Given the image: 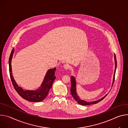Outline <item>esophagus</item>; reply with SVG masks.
<instances>
[{
    "instance_id": "obj_1",
    "label": "esophagus",
    "mask_w": 128,
    "mask_h": 128,
    "mask_svg": "<svg viewBox=\"0 0 128 128\" xmlns=\"http://www.w3.org/2000/svg\"><path fill=\"white\" fill-rule=\"evenodd\" d=\"M64 67L65 70H68V69H69L70 68V65L68 64H64Z\"/></svg>"
}]
</instances>
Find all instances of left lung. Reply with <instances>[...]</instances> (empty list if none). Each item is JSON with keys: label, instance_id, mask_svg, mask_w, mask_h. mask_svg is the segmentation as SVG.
Segmentation results:
<instances>
[{"label": "left lung", "instance_id": "obj_1", "mask_svg": "<svg viewBox=\"0 0 128 128\" xmlns=\"http://www.w3.org/2000/svg\"><path fill=\"white\" fill-rule=\"evenodd\" d=\"M114 61H115V69H114V75H113V81H112V86H113V84L114 83V78H115V74H116V70L117 68V62H116V56L115 54H114ZM70 81H71V88H70V93H71L72 96H73V98L75 99V101L79 104L82 105H91V104H95L101 101L103 99H104L106 96L107 95L106 94L105 96H104L103 97H102L101 98L99 99V100H98L96 101H92V102H87L86 101H84L83 100H81V99L79 97L78 95L77 94V91H76V81L75 78L73 76H72L71 77H70Z\"/></svg>", "mask_w": 128, "mask_h": 128}]
</instances>
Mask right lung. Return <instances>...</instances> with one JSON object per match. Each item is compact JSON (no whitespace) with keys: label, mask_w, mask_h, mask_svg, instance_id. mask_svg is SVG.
<instances>
[{"label":"right lung","mask_w":128,"mask_h":128,"mask_svg":"<svg viewBox=\"0 0 128 128\" xmlns=\"http://www.w3.org/2000/svg\"><path fill=\"white\" fill-rule=\"evenodd\" d=\"M14 52V48L12 49L10 54L8 63L10 77L14 88H15L18 94L22 98L27 101L34 102H39L43 101L47 96L49 90L52 86L53 81L56 78L55 76L56 68L49 69L47 70L42 83L41 84L40 88H38V89L34 90H23L22 88L19 86L12 76L11 62Z\"/></svg>","instance_id":"right-lung-1"}]
</instances>
